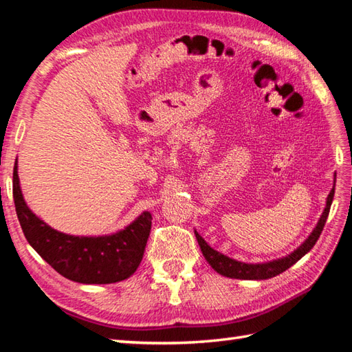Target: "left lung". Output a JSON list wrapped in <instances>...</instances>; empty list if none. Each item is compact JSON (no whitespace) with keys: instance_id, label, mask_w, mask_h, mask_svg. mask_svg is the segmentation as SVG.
I'll return each instance as SVG.
<instances>
[{"instance_id":"left-lung-1","label":"left lung","mask_w":352,"mask_h":352,"mask_svg":"<svg viewBox=\"0 0 352 352\" xmlns=\"http://www.w3.org/2000/svg\"><path fill=\"white\" fill-rule=\"evenodd\" d=\"M334 185H336V173H334ZM333 197H334V186L331 188L329 197H327V200H325V208H324L322 214H321V217H319V220L314 228V230H311L310 235L304 239L302 244L300 247H296L292 253H289L283 257H278V259H272L268 262H259V263L239 262L236 259H232V257L214 250L205 239L199 235L197 230H194V235H196V238H197V242H199L203 256H205V259L208 261L210 267H212L218 272V274L229 277V278H239V280H267V278L282 274L283 271L291 268L294 263L298 262L304 254H307L310 250L314 248L318 238L321 236V233H322L327 217H329V212H330Z\"/></svg>"}]
</instances>
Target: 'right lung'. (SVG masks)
I'll return each mask as SVG.
<instances>
[{
	"mask_svg": "<svg viewBox=\"0 0 352 352\" xmlns=\"http://www.w3.org/2000/svg\"><path fill=\"white\" fill-rule=\"evenodd\" d=\"M13 200L28 244L58 274L84 285L117 283L131 277L143 259L151 233V212L140 214L126 228L108 235H69L52 229L27 205L18 176V158L13 168Z\"/></svg>",
	"mask_w": 352,
	"mask_h": 352,
	"instance_id": "obj_1",
	"label": "right lung"
}]
</instances>
